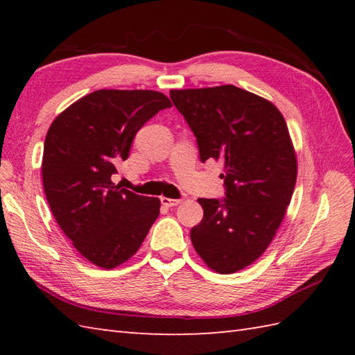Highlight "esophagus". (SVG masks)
Here are the masks:
<instances>
[{
  "label": "esophagus",
  "instance_id": "34e87169",
  "mask_svg": "<svg viewBox=\"0 0 355 355\" xmlns=\"http://www.w3.org/2000/svg\"><path fill=\"white\" fill-rule=\"evenodd\" d=\"M160 201H162V205H163L164 207H173V206L180 205V201H182V200H172V198L162 197V198H160Z\"/></svg>",
  "mask_w": 355,
  "mask_h": 355
}]
</instances>
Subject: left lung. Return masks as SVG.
<instances>
[{"label":"left lung","instance_id":"8db88e82","mask_svg":"<svg viewBox=\"0 0 355 355\" xmlns=\"http://www.w3.org/2000/svg\"><path fill=\"white\" fill-rule=\"evenodd\" d=\"M200 160L224 164V198H200L205 216L191 230L195 250L218 273H235L266 252L297 177L291 139L273 103L233 85L172 89Z\"/></svg>","mask_w":355,"mask_h":355}]
</instances>
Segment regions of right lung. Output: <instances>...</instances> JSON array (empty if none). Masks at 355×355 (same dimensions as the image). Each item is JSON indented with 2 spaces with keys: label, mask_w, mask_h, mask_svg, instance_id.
Returning a JSON list of instances; mask_svg holds the SVG:
<instances>
[{
  "label": "right lung",
  "mask_w": 355,
  "mask_h": 355,
  "mask_svg": "<svg viewBox=\"0 0 355 355\" xmlns=\"http://www.w3.org/2000/svg\"><path fill=\"white\" fill-rule=\"evenodd\" d=\"M150 89H97L61 112L45 135L42 183L59 227L94 266L114 268L139 250L160 200L114 186L135 134L171 108Z\"/></svg>",
  "instance_id": "1"
}]
</instances>
